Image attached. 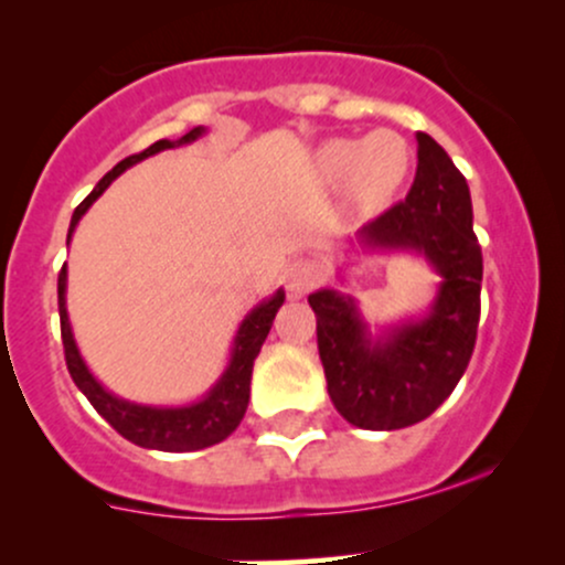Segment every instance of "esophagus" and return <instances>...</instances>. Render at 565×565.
<instances>
[{"label":"esophagus","instance_id":"34e87169","mask_svg":"<svg viewBox=\"0 0 565 565\" xmlns=\"http://www.w3.org/2000/svg\"><path fill=\"white\" fill-rule=\"evenodd\" d=\"M317 280H320V269H317V264L309 262V258H299V262L290 264L288 271H285V285H288L290 296H296V299L309 294L317 285Z\"/></svg>","mask_w":565,"mask_h":565}]
</instances>
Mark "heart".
<instances>
[{
  "label": "heart",
  "mask_w": 565,
  "mask_h": 565,
  "mask_svg": "<svg viewBox=\"0 0 565 565\" xmlns=\"http://www.w3.org/2000/svg\"><path fill=\"white\" fill-rule=\"evenodd\" d=\"M315 164L326 183H344L354 202L379 205L390 200L405 181L411 151L397 132L376 130L365 138H333L322 143Z\"/></svg>",
  "instance_id": "heart-1"
}]
</instances>
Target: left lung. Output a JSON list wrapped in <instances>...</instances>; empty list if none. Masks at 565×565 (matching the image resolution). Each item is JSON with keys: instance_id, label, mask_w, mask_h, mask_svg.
Returning <instances> with one entry per match:
<instances>
[{"instance_id": "1", "label": "left lung", "mask_w": 565, "mask_h": 565, "mask_svg": "<svg viewBox=\"0 0 565 565\" xmlns=\"http://www.w3.org/2000/svg\"><path fill=\"white\" fill-rule=\"evenodd\" d=\"M419 164L408 198L367 221L358 243L367 250L424 256L440 275L422 317L371 333L358 301L322 288L309 296L328 395L360 429H403L427 419L465 376L480 320L483 253L472 232L465 175L435 138L416 132Z\"/></svg>"}]
</instances>
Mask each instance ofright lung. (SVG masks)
Returning a JSON list of instances; mask_svg holds the SVG:
<instances>
[{
  "label": "right lung",
  "mask_w": 565,
  "mask_h": 565,
  "mask_svg": "<svg viewBox=\"0 0 565 565\" xmlns=\"http://www.w3.org/2000/svg\"><path fill=\"white\" fill-rule=\"evenodd\" d=\"M200 136H205V128L189 130L186 136H181L179 141H162L151 143L149 149H143L141 154L125 157L122 162L114 164L109 173L98 181V186L82 200V205L72 215V226H68V239H72L74 230H77L79 218L87 213V207L93 205L100 194L109 189V183L117 179L119 173L132 168L136 162L146 160V157L157 154V151L173 149V146H183L198 141ZM285 290L280 288L275 296L253 307L245 320L239 322L237 335H234L230 365L224 367V373L218 376L211 390L200 397V401L189 405H141L130 403L125 397H117L114 392L106 390L98 379L93 376L90 367L82 360L77 341H74L72 322H68V309H66V264H63L58 275V312H61V339H63V352H66V365L72 373L74 384L79 386L82 395L90 401V405L104 416L106 422L117 429L125 440L136 443L141 448H154V451H170V454H183V451H200V448L215 446V443L226 440L234 429L243 422L245 411H248L250 401V376H253V360L262 352L264 339L269 335L271 322H275L277 309L282 307Z\"/></svg>",
  "instance_id": "add662e5"
}]
</instances>
